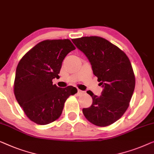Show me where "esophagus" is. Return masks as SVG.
Instances as JSON below:
<instances>
[{
	"mask_svg": "<svg viewBox=\"0 0 154 154\" xmlns=\"http://www.w3.org/2000/svg\"><path fill=\"white\" fill-rule=\"evenodd\" d=\"M84 93H85L84 91H82V90H78V95H79V96L82 95V94H83Z\"/></svg>",
	"mask_w": 154,
	"mask_h": 154,
	"instance_id": "34e87169",
	"label": "esophagus"
}]
</instances>
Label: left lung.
<instances>
[{"mask_svg":"<svg viewBox=\"0 0 154 154\" xmlns=\"http://www.w3.org/2000/svg\"><path fill=\"white\" fill-rule=\"evenodd\" d=\"M72 40L88 57L94 74L103 88L100 96L87 92L92 98V104L82 109V113L96 126L111 125L126 112L134 91L135 78L130 60L123 51L101 37Z\"/></svg>","mask_w":154,"mask_h":154,"instance_id":"left-lung-1","label":"left lung"}]
</instances>
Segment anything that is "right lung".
<instances>
[{
	"label": "right lung",
	"instance_id": "1",
	"mask_svg": "<svg viewBox=\"0 0 154 154\" xmlns=\"http://www.w3.org/2000/svg\"><path fill=\"white\" fill-rule=\"evenodd\" d=\"M75 47L69 39H46L28 51L18 64L14 93L31 121L39 125L60 117L69 96L77 93L73 86L60 88L52 80L58 78L62 63Z\"/></svg>",
	"mask_w": 154,
	"mask_h": 154
}]
</instances>
